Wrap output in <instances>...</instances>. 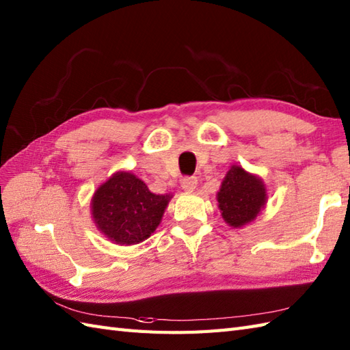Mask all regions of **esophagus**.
<instances>
[{
    "mask_svg": "<svg viewBox=\"0 0 350 350\" xmlns=\"http://www.w3.org/2000/svg\"><path fill=\"white\" fill-rule=\"evenodd\" d=\"M182 188L185 189V191H193L195 188H197V183H198V180H197V177L195 176H186V177H183L182 178Z\"/></svg>",
    "mask_w": 350,
    "mask_h": 350,
    "instance_id": "34e87169",
    "label": "esophagus"
}]
</instances>
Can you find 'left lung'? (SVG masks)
<instances>
[{
  "label": "left lung",
  "instance_id": "left-lung-1",
  "mask_svg": "<svg viewBox=\"0 0 350 350\" xmlns=\"http://www.w3.org/2000/svg\"><path fill=\"white\" fill-rule=\"evenodd\" d=\"M265 200L267 192L261 178L246 173L239 165L231 167L217 192L222 217L234 228L254 221L264 207Z\"/></svg>",
  "mask_w": 350,
  "mask_h": 350
}]
</instances>
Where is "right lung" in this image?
Here are the masks:
<instances>
[{
    "label": "right lung",
    "mask_w": 350,
    "mask_h": 350,
    "mask_svg": "<svg viewBox=\"0 0 350 350\" xmlns=\"http://www.w3.org/2000/svg\"><path fill=\"white\" fill-rule=\"evenodd\" d=\"M170 195H157L134 174L120 172L92 197V216L104 235L118 245H137L158 228Z\"/></svg>",
    "instance_id": "add662e5"
}]
</instances>
